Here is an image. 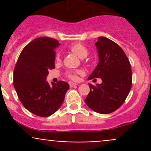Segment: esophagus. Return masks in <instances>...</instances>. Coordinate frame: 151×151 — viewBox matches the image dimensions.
<instances>
[{"mask_svg": "<svg viewBox=\"0 0 151 151\" xmlns=\"http://www.w3.org/2000/svg\"><path fill=\"white\" fill-rule=\"evenodd\" d=\"M68 84H69L70 87H74V86H75V85H77V83H73V82H69V83H68Z\"/></svg>", "mask_w": 151, "mask_h": 151, "instance_id": "1", "label": "esophagus"}]
</instances>
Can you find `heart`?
<instances>
[{
    "mask_svg": "<svg viewBox=\"0 0 151 151\" xmlns=\"http://www.w3.org/2000/svg\"><path fill=\"white\" fill-rule=\"evenodd\" d=\"M70 50L74 54L78 55L79 57L83 58H85L88 54V50L84 45L82 43H74L69 47ZM60 54L58 53L56 56V60H60ZM83 71L82 70H69L66 72V75L67 77L73 80H77L79 78V76L83 75Z\"/></svg>",
    "mask_w": 151,
    "mask_h": 151,
    "instance_id": "1",
    "label": "heart"
}]
</instances>
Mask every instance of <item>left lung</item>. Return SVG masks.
<instances>
[{"label":"left lung","mask_w":151,"mask_h":151,"mask_svg":"<svg viewBox=\"0 0 151 151\" xmlns=\"http://www.w3.org/2000/svg\"><path fill=\"white\" fill-rule=\"evenodd\" d=\"M98 39L96 46L99 62L88 80L101 78L102 83L96 86L89 84L90 93L85 101L92 110L100 114H109L123 104L130 92L132 68L119 45L104 36Z\"/></svg>","instance_id":"obj_1"}]
</instances>
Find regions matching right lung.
Returning a JSON list of instances; mask_svg holds the SVG:
<instances>
[{
    "label": "right lung",
    "mask_w": 151,
    "mask_h": 151,
    "mask_svg": "<svg viewBox=\"0 0 151 151\" xmlns=\"http://www.w3.org/2000/svg\"><path fill=\"white\" fill-rule=\"evenodd\" d=\"M58 41L39 37L30 42L21 52L14 71L13 83L24 107L40 117L54 114L61 106L69 88L66 82L50 85L46 79L49 70L55 68Z\"/></svg>",
    "instance_id": "right-lung-1"
}]
</instances>
